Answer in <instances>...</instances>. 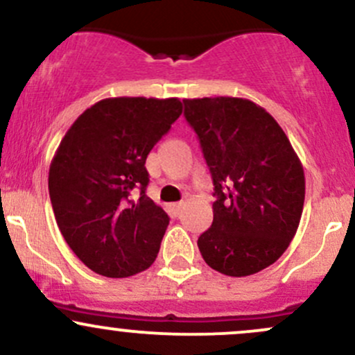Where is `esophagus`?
<instances>
[{
	"label": "esophagus",
	"mask_w": 355,
	"mask_h": 355,
	"mask_svg": "<svg viewBox=\"0 0 355 355\" xmlns=\"http://www.w3.org/2000/svg\"><path fill=\"white\" fill-rule=\"evenodd\" d=\"M184 202H178V204H173V205H171V209H173V212L175 214H177V216H178V214H180L182 212V209H184Z\"/></svg>",
	"instance_id": "1"
}]
</instances>
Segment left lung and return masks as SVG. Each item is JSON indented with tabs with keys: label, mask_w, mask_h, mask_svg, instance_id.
Here are the masks:
<instances>
[{
	"label": "left lung",
	"mask_w": 355,
	"mask_h": 355,
	"mask_svg": "<svg viewBox=\"0 0 355 355\" xmlns=\"http://www.w3.org/2000/svg\"><path fill=\"white\" fill-rule=\"evenodd\" d=\"M200 139L217 200L198 237L202 258L227 276L271 266L297 234L305 202L298 155L266 109L243 97L184 99Z\"/></svg>",
	"instance_id": "left-lung-1"
}]
</instances>
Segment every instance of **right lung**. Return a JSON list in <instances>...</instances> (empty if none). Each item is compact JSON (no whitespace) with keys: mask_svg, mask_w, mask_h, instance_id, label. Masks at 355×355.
Instances as JSON below:
<instances>
[{"mask_svg":"<svg viewBox=\"0 0 355 355\" xmlns=\"http://www.w3.org/2000/svg\"><path fill=\"white\" fill-rule=\"evenodd\" d=\"M182 109L178 97H107L62 138L49 170L50 200L65 243L97 275L126 278L157 258L170 219L145 193V162Z\"/></svg>","mask_w":355,"mask_h":355,"instance_id":"right-lung-1","label":"right lung"}]
</instances>
